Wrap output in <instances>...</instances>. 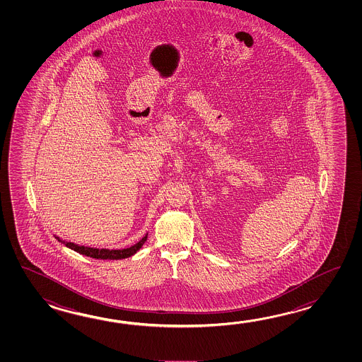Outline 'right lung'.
Returning a JSON list of instances; mask_svg holds the SVG:
<instances>
[{"label": "right lung", "mask_w": 362, "mask_h": 362, "mask_svg": "<svg viewBox=\"0 0 362 362\" xmlns=\"http://www.w3.org/2000/svg\"><path fill=\"white\" fill-rule=\"evenodd\" d=\"M54 237L58 239V242H61L64 246L69 247V248L74 250V251H76L78 254L89 256V257H93V259H98V260H120V259L131 257L132 255L136 254L139 248L145 245L147 234H145V237L139 240L136 245L128 247V248H122V250H108V248L80 246V245H76V243L63 240V239L57 237V235H54Z\"/></svg>", "instance_id": "right-lung-1"}]
</instances>
